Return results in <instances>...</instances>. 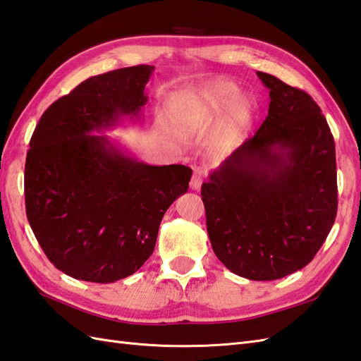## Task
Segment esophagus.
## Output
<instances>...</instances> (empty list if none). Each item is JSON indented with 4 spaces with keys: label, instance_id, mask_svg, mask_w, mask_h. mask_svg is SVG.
<instances>
[{
    "label": "esophagus",
    "instance_id": "1",
    "mask_svg": "<svg viewBox=\"0 0 361 361\" xmlns=\"http://www.w3.org/2000/svg\"><path fill=\"white\" fill-rule=\"evenodd\" d=\"M203 177L204 175L201 171L194 172V175H192V178H190V189L192 190H200L201 184H203Z\"/></svg>",
    "mask_w": 361,
    "mask_h": 361
}]
</instances>
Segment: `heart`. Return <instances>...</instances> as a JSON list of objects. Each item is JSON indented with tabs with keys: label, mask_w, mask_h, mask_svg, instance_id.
Instances as JSON below:
<instances>
[{
	"label": "heart",
	"mask_w": 361,
	"mask_h": 361,
	"mask_svg": "<svg viewBox=\"0 0 361 361\" xmlns=\"http://www.w3.org/2000/svg\"><path fill=\"white\" fill-rule=\"evenodd\" d=\"M228 111V129L220 147H228L237 140L238 132L252 118V104L241 97L240 87L228 80L209 82L194 94H183L169 106V124L181 138H189L203 126Z\"/></svg>",
	"instance_id": "b5f03b06"
}]
</instances>
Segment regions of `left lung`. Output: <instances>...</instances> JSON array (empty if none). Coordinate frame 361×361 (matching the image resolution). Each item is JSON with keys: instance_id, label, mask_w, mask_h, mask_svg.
I'll return each instance as SVG.
<instances>
[{"instance_id": "8db88e82", "label": "left lung", "mask_w": 361, "mask_h": 361, "mask_svg": "<svg viewBox=\"0 0 361 361\" xmlns=\"http://www.w3.org/2000/svg\"><path fill=\"white\" fill-rule=\"evenodd\" d=\"M269 111L255 135L201 186L215 255L247 280L269 281L312 262L337 215L335 142L306 92L257 72Z\"/></svg>"}]
</instances>
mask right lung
I'll return each mask as SVG.
<instances>
[{
	"label": "right lung",
	"mask_w": 361,
	"mask_h": 361,
	"mask_svg": "<svg viewBox=\"0 0 361 361\" xmlns=\"http://www.w3.org/2000/svg\"><path fill=\"white\" fill-rule=\"evenodd\" d=\"M154 69L87 78L49 106L32 135L27 220L50 263L72 279L115 283L135 274L154 252L164 212L189 189L190 167L149 166L104 135L141 118Z\"/></svg>",
	"instance_id": "1"
}]
</instances>
